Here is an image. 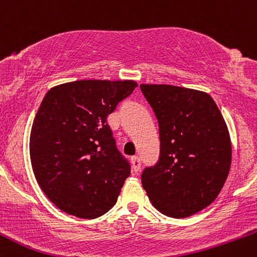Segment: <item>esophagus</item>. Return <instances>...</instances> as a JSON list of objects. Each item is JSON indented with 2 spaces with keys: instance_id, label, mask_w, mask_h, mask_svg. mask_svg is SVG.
Here are the masks:
<instances>
[{
  "instance_id": "esophagus-1",
  "label": "esophagus",
  "mask_w": 257,
  "mask_h": 257,
  "mask_svg": "<svg viewBox=\"0 0 257 257\" xmlns=\"http://www.w3.org/2000/svg\"><path fill=\"white\" fill-rule=\"evenodd\" d=\"M140 167H141V161H140V158L137 157V156H135V157H133V158H132V168H133V172L138 173L139 170H140Z\"/></svg>"
}]
</instances>
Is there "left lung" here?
I'll return each mask as SVG.
<instances>
[{
    "label": "left lung",
    "mask_w": 257,
    "mask_h": 257,
    "mask_svg": "<svg viewBox=\"0 0 257 257\" xmlns=\"http://www.w3.org/2000/svg\"><path fill=\"white\" fill-rule=\"evenodd\" d=\"M159 126V158L141 184L167 216L187 217L214 202L228 176L231 139L222 114L204 91L169 84H141Z\"/></svg>",
    "instance_id": "left-lung-1"
}]
</instances>
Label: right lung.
<instances>
[{"label":"right lung","instance_id":"obj_1","mask_svg":"<svg viewBox=\"0 0 257 257\" xmlns=\"http://www.w3.org/2000/svg\"><path fill=\"white\" fill-rule=\"evenodd\" d=\"M137 85L83 79L57 85L43 98L31 128V166L60 210L95 219L116 204L131 163L117 149L106 118Z\"/></svg>","mask_w":257,"mask_h":257}]
</instances>
